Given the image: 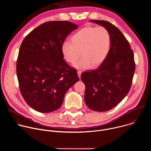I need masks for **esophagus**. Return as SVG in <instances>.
<instances>
[{
  "label": "esophagus",
  "instance_id": "obj_1",
  "mask_svg": "<svg viewBox=\"0 0 151 151\" xmlns=\"http://www.w3.org/2000/svg\"><path fill=\"white\" fill-rule=\"evenodd\" d=\"M81 73H82L81 71H80V70L78 71V76H79V78H81Z\"/></svg>",
  "mask_w": 151,
  "mask_h": 151
}]
</instances>
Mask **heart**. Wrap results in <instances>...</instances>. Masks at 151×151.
<instances>
[{"label": "heart", "instance_id": "heart-1", "mask_svg": "<svg viewBox=\"0 0 151 151\" xmlns=\"http://www.w3.org/2000/svg\"><path fill=\"white\" fill-rule=\"evenodd\" d=\"M71 42L65 41L61 45V52L65 60L74 64L78 69L85 70L92 66L97 67L102 64L108 55L111 45V37L106 28L85 27L71 37Z\"/></svg>", "mask_w": 151, "mask_h": 151}]
</instances>
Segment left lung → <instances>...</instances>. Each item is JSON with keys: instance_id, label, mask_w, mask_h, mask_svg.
I'll use <instances>...</instances> for the list:
<instances>
[{"instance_id": "1", "label": "left lung", "mask_w": 151, "mask_h": 151, "mask_svg": "<svg viewBox=\"0 0 151 151\" xmlns=\"http://www.w3.org/2000/svg\"><path fill=\"white\" fill-rule=\"evenodd\" d=\"M91 21L106 28L111 45L104 61L96 70L82 73L85 102L94 111L106 112L117 106L130 91L135 72L134 54L122 32L109 21Z\"/></svg>"}]
</instances>
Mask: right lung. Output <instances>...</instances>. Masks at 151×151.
<instances>
[{"label":"right lung","mask_w":151,"mask_h":151,"mask_svg":"<svg viewBox=\"0 0 151 151\" xmlns=\"http://www.w3.org/2000/svg\"><path fill=\"white\" fill-rule=\"evenodd\" d=\"M76 29L68 21H48L30 32L20 46L16 66L19 91L36 111L60 108L66 93L79 81L61 52L65 39Z\"/></svg>","instance_id":"right-lung-1"}]
</instances>
